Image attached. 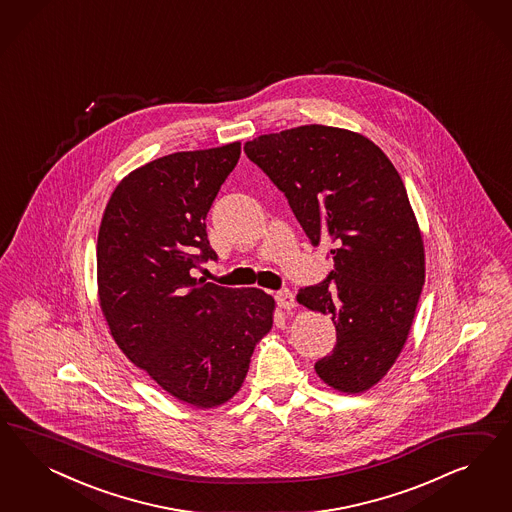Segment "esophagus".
<instances>
[{"mask_svg": "<svg viewBox=\"0 0 512 512\" xmlns=\"http://www.w3.org/2000/svg\"><path fill=\"white\" fill-rule=\"evenodd\" d=\"M276 302L281 310H293L296 306L295 295L289 289H281L276 293Z\"/></svg>", "mask_w": 512, "mask_h": 512, "instance_id": "1", "label": "esophagus"}]
</instances>
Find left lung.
<instances>
[{
  "label": "left lung",
  "instance_id": "left-lung-1",
  "mask_svg": "<svg viewBox=\"0 0 512 512\" xmlns=\"http://www.w3.org/2000/svg\"><path fill=\"white\" fill-rule=\"evenodd\" d=\"M244 152L311 244L334 242V270L296 295L336 325V347L315 372L347 394L372 388L400 355L424 285V244L400 174L372 140L328 125L261 135Z\"/></svg>",
  "mask_w": 512,
  "mask_h": 512
}]
</instances>
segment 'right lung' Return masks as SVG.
<instances>
[{"mask_svg": "<svg viewBox=\"0 0 512 512\" xmlns=\"http://www.w3.org/2000/svg\"><path fill=\"white\" fill-rule=\"evenodd\" d=\"M240 142L176 152L129 172L97 236L99 304L110 334L180 402L216 407L240 390L276 302L261 289L193 278L216 261L206 216L240 159Z\"/></svg>", "mask_w": 512, "mask_h": 512, "instance_id": "right-lung-1", "label": "right lung"}]
</instances>
